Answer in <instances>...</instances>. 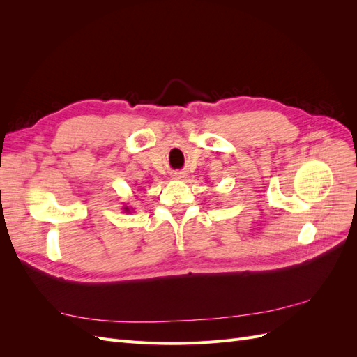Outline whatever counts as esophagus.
<instances>
[{"mask_svg": "<svg viewBox=\"0 0 357 357\" xmlns=\"http://www.w3.org/2000/svg\"><path fill=\"white\" fill-rule=\"evenodd\" d=\"M172 178H174V180H181V178H185V172H183V171H176V172H172Z\"/></svg>", "mask_w": 357, "mask_h": 357, "instance_id": "obj_1", "label": "esophagus"}]
</instances>
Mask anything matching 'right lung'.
<instances>
[{"label":"right lung","mask_w":357,"mask_h":357,"mask_svg":"<svg viewBox=\"0 0 357 357\" xmlns=\"http://www.w3.org/2000/svg\"><path fill=\"white\" fill-rule=\"evenodd\" d=\"M123 210H125V211H126V213H128V211H129V208H128V207H123Z\"/></svg>","instance_id":"right-lung-1"}]
</instances>
